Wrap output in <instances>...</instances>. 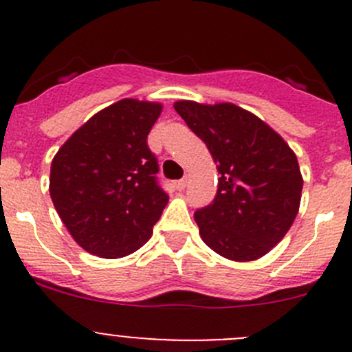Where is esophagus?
Masks as SVG:
<instances>
[{
	"instance_id": "obj_1",
	"label": "esophagus",
	"mask_w": 352,
	"mask_h": 352,
	"mask_svg": "<svg viewBox=\"0 0 352 352\" xmlns=\"http://www.w3.org/2000/svg\"><path fill=\"white\" fill-rule=\"evenodd\" d=\"M186 182H188V179H186V178L178 179V182H176V188H178V190H183V188H185V186H186Z\"/></svg>"
}]
</instances>
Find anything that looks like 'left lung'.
<instances>
[{
	"label": "left lung",
	"instance_id": "obj_1",
	"mask_svg": "<svg viewBox=\"0 0 352 352\" xmlns=\"http://www.w3.org/2000/svg\"><path fill=\"white\" fill-rule=\"evenodd\" d=\"M176 113L203 139L219 169V190L194 219L204 243L231 261H254L285 236L301 199L300 166L287 142L234 104L182 100Z\"/></svg>",
	"mask_w": 352,
	"mask_h": 352
}]
</instances>
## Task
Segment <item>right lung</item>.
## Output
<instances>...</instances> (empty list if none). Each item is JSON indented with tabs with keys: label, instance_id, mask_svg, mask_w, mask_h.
<instances>
[{
	"label": "right lung",
	"instance_id": "right-lung-1",
	"mask_svg": "<svg viewBox=\"0 0 352 352\" xmlns=\"http://www.w3.org/2000/svg\"><path fill=\"white\" fill-rule=\"evenodd\" d=\"M160 113V104L116 102L72 133L52 160L56 211L93 256L116 259L141 248L169 201L148 146Z\"/></svg>",
	"mask_w": 352,
	"mask_h": 352
}]
</instances>
